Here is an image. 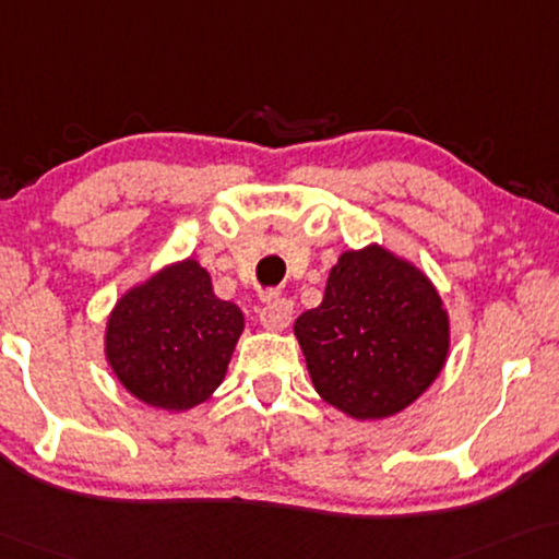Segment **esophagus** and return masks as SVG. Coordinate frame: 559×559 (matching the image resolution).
I'll use <instances>...</instances> for the list:
<instances>
[{
	"label": "esophagus",
	"instance_id": "obj_1",
	"mask_svg": "<svg viewBox=\"0 0 559 559\" xmlns=\"http://www.w3.org/2000/svg\"><path fill=\"white\" fill-rule=\"evenodd\" d=\"M294 319V304L286 301V298H276L261 311V324L269 332H283Z\"/></svg>",
	"mask_w": 559,
	"mask_h": 559
}]
</instances>
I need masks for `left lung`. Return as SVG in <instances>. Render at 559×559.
<instances>
[{
    "mask_svg": "<svg viewBox=\"0 0 559 559\" xmlns=\"http://www.w3.org/2000/svg\"><path fill=\"white\" fill-rule=\"evenodd\" d=\"M313 390L352 420L411 407L443 372L451 319L433 281L380 242L336 258L317 309L294 321Z\"/></svg>",
    "mask_w": 559,
    "mask_h": 559,
    "instance_id": "8db88e82",
    "label": "left lung"
}]
</instances>
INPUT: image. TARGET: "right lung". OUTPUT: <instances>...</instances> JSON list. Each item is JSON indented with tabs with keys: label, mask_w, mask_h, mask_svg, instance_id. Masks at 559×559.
Masks as SVG:
<instances>
[{
	"label": "right lung",
	"mask_w": 559,
	"mask_h": 559,
	"mask_svg": "<svg viewBox=\"0 0 559 559\" xmlns=\"http://www.w3.org/2000/svg\"><path fill=\"white\" fill-rule=\"evenodd\" d=\"M246 317L212 288L198 258L167 263L131 286L106 319L104 355L139 403L187 413L215 395Z\"/></svg>",
	"instance_id": "obj_1"
}]
</instances>
